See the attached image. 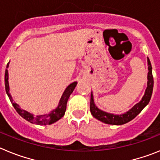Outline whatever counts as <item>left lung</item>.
Listing matches in <instances>:
<instances>
[{
    "mask_svg": "<svg viewBox=\"0 0 160 160\" xmlns=\"http://www.w3.org/2000/svg\"><path fill=\"white\" fill-rule=\"evenodd\" d=\"M148 87H147L144 95L142 96V99L139 102L135 104L131 110L127 111L124 114H114L111 113L106 112L99 108L96 107L94 100V95L91 92L90 95V112L91 114L98 120L107 124H111V125H122L127 122H130L133 118L138 115L142 109L146 107L149 103L151 98H152V91H153L154 80L153 76H152V67L151 62L148 58Z\"/></svg>",
    "mask_w": 160,
    "mask_h": 160,
    "instance_id": "8db88e82",
    "label": "left lung"
}]
</instances>
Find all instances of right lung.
I'll return each mask as SVG.
<instances>
[{
	"label": "right lung",
	"mask_w": 160,
	"mask_h": 160,
	"mask_svg": "<svg viewBox=\"0 0 160 160\" xmlns=\"http://www.w3.org/2000/svg\"><path fill=\"white\" fill-rule=\"evenodd\" d=\"M9 63V62H8ZM8 63L7 64V67L8 68ZM77 82H73L71 84H70L66 88L65 91L63 92L62 95L61 97L60 101H59L58 105L54 110L51 111L49 114H41V115H37L34 116V114H31V113L28 112L25 110H23L20 107V106L18 104H17L16 102H12V98L11 96L10 93H9V85H8V70H5V91H6L7 95L9 98V100L12 102V106L15 108V110L17 111V112L22 117V118H25V120L29 121L31 123L38 124V125H50V124H53L54 122H56L57 121H58L59 119L62 118L64 116L65 112H66V104H67V101L70 98V94L73 93V90L77 86Z\"/></svg>",
	"instance_id": "1"
}]
</instances>
